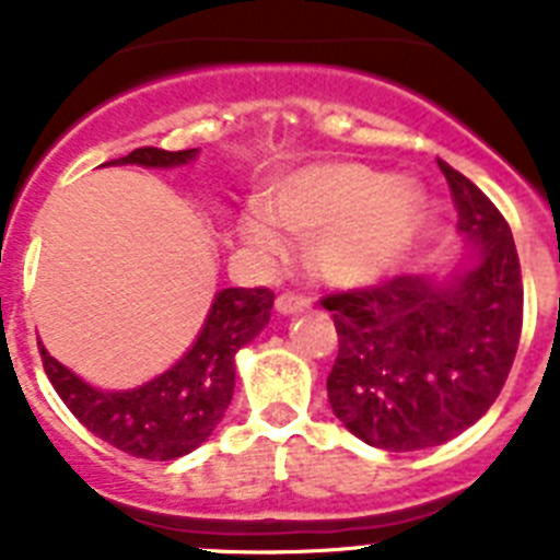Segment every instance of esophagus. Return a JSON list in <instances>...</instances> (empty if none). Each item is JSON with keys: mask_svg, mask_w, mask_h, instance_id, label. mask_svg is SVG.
Instances as JSON below:
<instances>
[{"mask_svg": "<svg viewBox=\"0 0 560 560\" xmlns=\"http://www.w3.org/2000/svg\"><path fill=\"white\" fill-rule=\"evenodd\" d=\"M277 314H283V316H294V314H303L305 308H308V300L300 294H291V291H285V294L277 296V303H275Z\"/></svg>", "mask_w": 560, "mask_h": 560, "instance_id": "obj_1", "label": "esophagus"}]
</instances>
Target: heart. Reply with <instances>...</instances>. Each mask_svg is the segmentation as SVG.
<instances>
[{"label":"heart","mask_w":560,"mask_h":560,"mask_svg":"<svg viewBox=\"0 0 560 560\" xmlns=\"http://www.w3.org/2000/svg\"><path fill=\"white\" fill-rule=\"evenodd\" d=\"M427 192L407 176L359 162L311 165L275 182L264 205H249L241 235L266 260L285 257L291 232L308 241V269L336 289L375 283L409 249Z\"/></svg>","instance_id":"b5f03b06"}]
</instances>
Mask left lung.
I'll return each instance as SVG.
<instances>
[{"instance_id": "obj_1", "label": "left lung", "mask_w": 560, "mask_h": 560, "mask_svg": "<svg viewBox=\"0 0 560 560\" xmlns=\"http://www.w3.org/2000/svg\"><path fill=\"white\" fill-rule=\"evenodd\" d=\"M465 235L448 277L404 275L325 296L339 355L328 400L348 432L384 452H420L474 427L502 393L522 336V269L493 201L438 160Z\"/></svg>"}]
</instances>
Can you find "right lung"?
<instances>
[{
    "label": "right lung",
    "mask_w": 560,
    "mask_h": 560,
    "mask_svg": "<svg viewBox=\"0 0 560 560\" xmlns=\"http://www.w3.org/2000/svg\"><path fill=\"white\" fill-rule=\"evenodd\" d=\"M196 156L199 148H137L106 165L179 167ZM271 305L269 289H221L187 353L133 389L92 387L42 345L44 370L69 412L108 446L142 459L185 457L224 418L235 393V353L269 325Z\"/></svg>",
    "instance_id": "1"
}]
</instances>
